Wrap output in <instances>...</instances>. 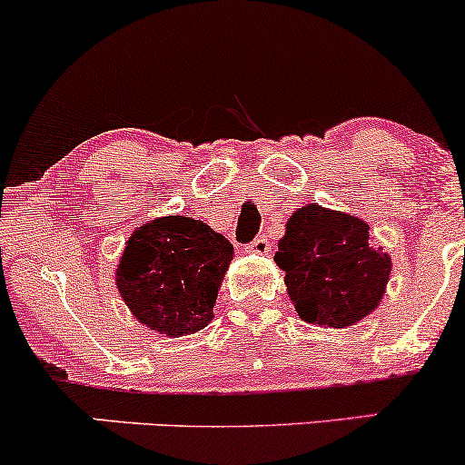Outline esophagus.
Instances as JSON below:
<instances>
[{
	"label": "esophagus",
	"mask_w": 465,
	"mask_h": 465,
	"mask_svg": "<svg viewBox=\"0 0 465 465\" xmlns=\"http://www.w3.org/2000/svg\"><path fill=\"white\" fill-rule=\"evenodd\" d=\"M247 251H251V253H269L271 251V244H269V238L266 236H258L253 240V242L247 244Z\"/></svg>",
	"instance_id": "obj_1"
}]
</instances>
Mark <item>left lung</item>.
<instances>
[{
    "label": "left lung",
    "mask_w": 465,
    "mask_h": 465,
    "mask_svg": "<svg viewBox=\"0 0 465 465\" xmlns=\"http://www.w3.org/2000/svg\"><path fill=\"white\" fill-rule=\"evenodd\" d=\"M275 262L303 322L345 328L382 300L391 260L371 247L361 218L306 205L286 223Z\"/></svg>",
    "instance_id": "left-lung-1"
}]
</instances>
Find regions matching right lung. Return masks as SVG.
I'll return each instance as SVG.
<instances>
[{
    "label": "right lung",
    "instance_id": "right-lung-1",
    "mask_svg": "<svg viewBox=\"0 0 465 465\" xmlns=\"http://www.w3.org/2000/svg\"><path fill=\"white\" fill-rule=\"evenodd\" d=\"M233 247L192 216L146 223L126 242L115 271L122 300L143 325L165 336L205 328L214 314Z\"/></svg>",
    "mask_w": 465,
    "mask_h": 465
}]
</instances>
